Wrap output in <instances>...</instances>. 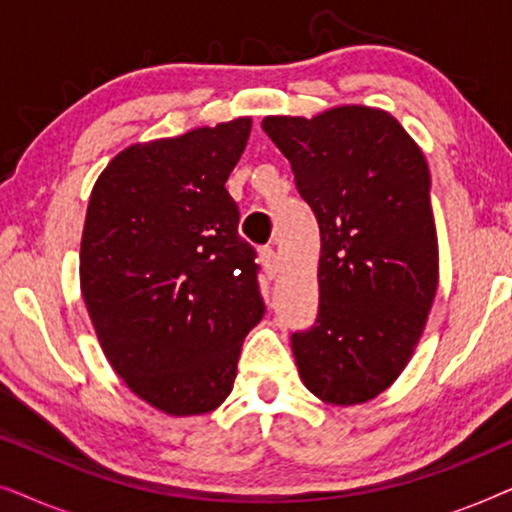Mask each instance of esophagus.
I'll use <instances>...</instances> for the list:
<instances>
[{"mask_svg": "<svg viewBox=\"0 0 512 512\" xmlns=\"http://www.w3.org/2000/svg\"><path fill=\"white\" fill-rule=\"evenodd\" d=\"M261 263H263L265 275H268L270 279H275V277L279 275V256H277L275 249L265 247V249L261 251Z\"/></svg>", "mask_w": 512, "mask_h": 512, "instance_id": "obj_1", "label": "esophagus"}]
</instances>
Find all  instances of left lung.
<instances>
[{
	"mask_svg": "<svg viewBox=\"0 0 512 512\" xmlns=\"http://www.w3.org/2000/svg\"><path fill=\"white\" fill-rule=\"evenodd\" d=\"M319 221V314L293 333L300 380L319 401L366 403L396 382L438 289L429 165L389 111L340 104L265 116Z\"/></svg>",
	"mask_w": 512,
	"mask_h": 512,
	"instance_id": "obj_1",
	"label": "left lung"
}]
</instances>
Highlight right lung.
<instances>
[{
    "label": "right lung",
    "instance_id": "obj_1",
    "mask_svg": "<svg viewBox=\"0 0 512 512\" xmlns=\"http://www.w3.org/2000/svg\"><path fill=\"white\" fill-rule=\"evenodd\" d=\"M249 132L242 116L130 144L90 193L79 254L88 317L125 387L172 417L226 401L265 314L226 191Z\"/></svg>",
    "mask_w": 512,
    "mask_h": 512
}]
</instances>
